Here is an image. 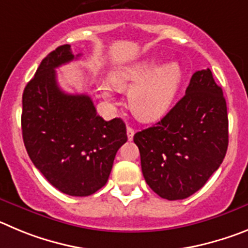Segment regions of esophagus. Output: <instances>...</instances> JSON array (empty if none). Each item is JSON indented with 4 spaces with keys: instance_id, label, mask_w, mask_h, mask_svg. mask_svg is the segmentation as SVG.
<instances>
[{
    "instance_id": "esophagus-1",
    "label": "esophagus",
    "mask_w": 248,
    "mask_h": 248,
    "mask_svg": "<svg viewBox=\"0 0 248 248\" xmlns=\"http://www.w3.org/2000/svg\"><path fill=\"white\" fill-rule=\"evenodd\" d=\"M133 136H135V129L131 126H127V138H128V140H132Z\"/></svg>"
}]
</instances>
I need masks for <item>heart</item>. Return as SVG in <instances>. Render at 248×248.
I'll list each match as a JSON object with an SVG mask.
<instances>
[{
	"mask_svg": "<svg viewBox=\"0 0 248 248\" xmlns=\"http://www.w3.org/2000/svg\"><path fill=\"white\" fill-rule=\"evenodd\" d=\"M183 68L177 60L160 64L157 58L120 66L111 73V82L120 90H129V106L138 119L155 121L168 112L183 82ZM102 96L113 97L108 82L100 85Z\"/></svg>",
	"mask_w": 248,
	"mask_h": 248,
	"instance_id": "heart-1",
	"label": "heart"
}]
</instances>
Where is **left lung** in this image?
<instances>
[{
  "label": "left lung",
  "mask_w": 248,
  "mask_h": 248,
  "mask_svg": "<svg viewBox=\"0 0 248 248\" xmlns=\"http://www.w3.org/2000/svg\"><path fill=\"white\" fill-rule=\"evenodd\" d=\"M133 140L144 179L160 198L182 200L202 188L229 146L226 101L210 69L194 73L184 96Z\"/></svg>",
  "instance_id": "1"
}]
</instances>
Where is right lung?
<instances>
[{
	"instance_id": "add662e5",
	"label": "right lung",
	"mask_w": 248,
	"mask_h": 248,
	"mask_svg": "<svg viewBox=\"0 0 248 248\" xmlns=\"http://www.w3.org/2000/svg\"><path fill=\"white\" fill-rule=\"evenodd\" d=\"M79 55L64 44L42 60L24 88L21 124L27 153L46 179L62 193L88 196L106 184L127 135L121 119L97 115L90 96L59 88L55 69Z\"/></svg>"
}]
</instances>
